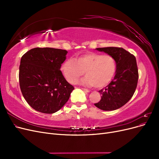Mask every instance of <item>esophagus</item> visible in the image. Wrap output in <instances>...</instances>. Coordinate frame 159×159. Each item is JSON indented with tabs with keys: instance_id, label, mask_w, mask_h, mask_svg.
Instances as JSON below:
<instances>
[{
	"instance_id": "obj_1",
	"label": "esophagus",
	"mask_w": 159,
	"mask_h": 159,
	"mask_svg": "<svg viewBox=\"0 0 159 159\" xmlns=\"http://www.w3.org/2000/svg\"><path fill=\"white\" fill-rule=\"evenodd\" d=\"M81 89H82L84 91H86V92H89V91H90L89 89H85V88H81Z\"/></svg>"
}]
</instances>
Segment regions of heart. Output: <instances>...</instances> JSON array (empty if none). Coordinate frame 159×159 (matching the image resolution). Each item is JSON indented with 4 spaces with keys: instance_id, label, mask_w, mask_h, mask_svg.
<instances>
[{
    "instance_id": "obj_1",
    "label": "heart",
    "mask_w": 159,
    "mask_h": 159,
    "mask_svg": "<svg viewBox=\"0 0 159 159\" xmlns=\"http://www.w3.org/2000/svg\"><path fill=\"white\" fill-rule=\"evenodd\" d=\"M61 71L66 80L72 84L85 72L86 76L81 83L101 88L111 81L116 71V63L110 55L87 52L76 56L74 60H66L61 66Z\"/></svg>"
}]
</instances>
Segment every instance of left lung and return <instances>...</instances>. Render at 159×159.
Segmentation results:
<instances>
[{"instance_id":"obj_1","label":"left lung","mask_w":159,"mask_h":159,"mask_svg":"<svg viewBox=\"0 0 159 159\" xmlns=\"http://www.w3.org/2000/svg\"><path fill=\"white\" fill-rule=\"evenodd\" d=\"M96 50L111 56L116 62V74L108 85L99 91L100 102L94 105L104 111L117 109L131 99L136 90L139 79L134 56L122 48H99Z\"/></svg>"}]
</instances>
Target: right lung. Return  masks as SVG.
Wrapping results in <instances>:
<instances>
[{"mask_svg": "<svg viewBox=\"0 0 159 159\" xmlns=\"http://www.w3.org/2000/svg\"><path fill=\"white\" fill-rule=\"evenodd\" d=\"M65 50L35 48L24 54L19 67V84L23 97L38 111L54 113L68 102L73 85L60 70Z\"/></svg>", "mask_w": 159, "mask_h": 159, "instance_id": "right-lung-1", "label": "right lung"}]
</instances>
